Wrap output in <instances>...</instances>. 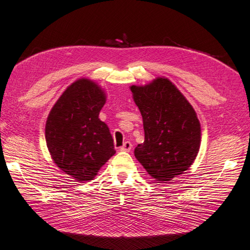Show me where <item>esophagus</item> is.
Wrapping results in <instances>:
<instances>
[{
    "label": "esophagus",
    "instance_id": "34e87169",
    "mask_svg": "<svg viewBox=\"0 0 250 250\" xmlns=\"http://www.w3.org/2000/svg\"><path fill=\"white\" fill-rule=\"evenodd\" d=\"M131 149H132V143H131L130 141H125L124 143V146L120 147V150L125 151V152H129Z\"/></svg>",
    "mask_w": 250,
    "mask_h": 250
}]
</instances>
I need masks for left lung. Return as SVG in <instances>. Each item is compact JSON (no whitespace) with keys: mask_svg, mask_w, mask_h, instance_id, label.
Instances as JSON below:
<instances>
[{"mask_svg":"<svg viewBox=\"0 0 250 250\" xmlns=\"http://www.w3.org/2000/svg\"><path fill=\"white\" fill-rule=\"evenodd\" d=\"M140 109L145 142L134 155L160 182L171 181L192 166L201 143L196 113L170 80L158 78L145 87H131Z\"/></svg>","mask_w":250,"mask_h":250,"instance_id":"obj_1","label":"left lung"}]
</instances>
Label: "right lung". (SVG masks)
I'll list each match as a JSON object with an SVG mask.
<instances>
[{
  "mask_svg": "<svg viewBox=\"0 0 250 250\" xmlns=\"http://www.w3.org/2000/svg\"><path fill=\"white\" fill-rule=\"evenodd\" d=\"M105 103L95 83L79 79L67 88L46 122V143L54 162L76 181H89L116 153L99 112Z\"/></svg>",
  "mask_w": 250,
  "mask_h": 250,
  "instance_id": "1",
  "label": "right lung"
}]
</instances>
